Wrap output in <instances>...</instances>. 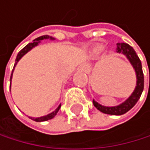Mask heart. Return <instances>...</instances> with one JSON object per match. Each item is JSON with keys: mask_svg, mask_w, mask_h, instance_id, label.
Wrapping results in <instances>:
<instances>
[{"mask_svg": "<svg viewBox=\"0 0 150 150\" xmlns=\"http://www.w3.org/2000/svg\"><path fill=\"white\" fill-rule=\"evenodd\" d=\"M97 50H100V47H98V48H97Z\"/></svg>", "mask_w": 150, "mask_h": 150, "instance_id": "1", "label": "heart"}]
</instances>
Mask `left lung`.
<instances>
[{"label":"left lung","instance_id":"obj_1","mask_svg":"<svg viewBox=\"0 0 150 150\" xmlns=\"http://www.w3.org/2000/svg\"><path fill=\"white\" fill-rule=\"evenodd\" d=\"M116 52L119 54H124L127 57V59L130 61L133 69L135 70L136 77H137L136 88L129 98L117 106H111V107L104 106L96 102L95 100H93V104L97 109L104 114L112 115H122L127 113L129 110H131L139 99L141 93L144 88V75H143V71H142L141 62L138 57L136 52L131 45L125 43H118L116 45Z\"/></svg>","mask_w":150,"mask_h":150}]
</instances>
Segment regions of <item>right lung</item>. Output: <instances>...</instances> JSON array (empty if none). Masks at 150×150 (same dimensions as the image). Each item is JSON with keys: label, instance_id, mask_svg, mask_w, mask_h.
<instances>
[{"label": "right lung", "instance_id": "add662e5", "mask_svg": "<svg viewBox=\"0 0 150 150\" xmlns=\"http://www.w3.org/2000/svg\"><path fill=\"white\" fill-rule=\"evenodd\" d=\"M43 39H51V40H53V39H54V38H53L52 36H49V35H42V36L37 37V38H35L32 43H29L28 45H26V46L18 54L17 58H16V61H15V64H14V67H13V70H12V73H13L14 68H15L16 64L18 63V62L22 57H23V56L28 53V51H30L33 47H35V46H36L37 45H38V44L40 43V41L43 40ZM12 73H11V79H12ZM60 108H61V105L55 109V111H54L53 113H51V114H49V115H45V116H42V117H38V118H33V117H29V118L32 119V120H34V121H35V122H45V121H48V120H50V119H52V118H54V117L56 115V114L58 113V111L60 110Z\"/></svg>", "mask_w": 150, "mask_h": 150}]
</instances>
